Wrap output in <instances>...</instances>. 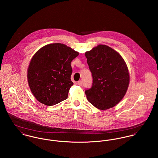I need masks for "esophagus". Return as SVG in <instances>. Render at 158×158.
<instances>
[{
  "mask_svg": "<svg viewBox=\"0 0 158 158\" xmlns=\"http://www.w3.org/2000/svg\"><path fill=\"white\" fill-rule=\"evenodd\" d=\"M82 84H83V81H81V80H80V81H78V82H77V85H79V86H82Z\"/></svg>",
  "mask_w": 158,
  "mask_h": 158,
  "instance_id": "34e87169",
  "label": "esophagus"
}]
</instances>
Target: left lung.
<instances>
[{"label":"left lung","mask_w":158,"mask_h":158,"mask_svg":"<svg viewBox=\"0 0 158 158\" xmlns=\"http://www.w3.org/2000/svg\"><path fill=\"white\" fill-rule=\"evenodd\" d=\"M92 77V85L85 90L89 102L106 110L115 106L125 96L130 82L127 64L112 48L98 45L85 53Z\"/></svg>","instance_id":"8db88e82"}]
</instances>
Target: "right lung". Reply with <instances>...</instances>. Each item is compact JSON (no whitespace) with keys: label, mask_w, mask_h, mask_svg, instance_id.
<instances>
[{"label":"right lung","mask_w":158,"mask_h":158,"mask_svg":"<svg viewBox=\"0 0 158 158\" xmlns=\"http://www.w3.org/2000/svg\"><path fill=\"white\" fill-rule=\"evenodd\" d=\"M78 55V52L60 43L45 45L36 52L28 68L27 78L38 101L53 106L67 99L73 85L70 63Z\"/></svg>","instance_id":"add662e5"}]
</instances>
